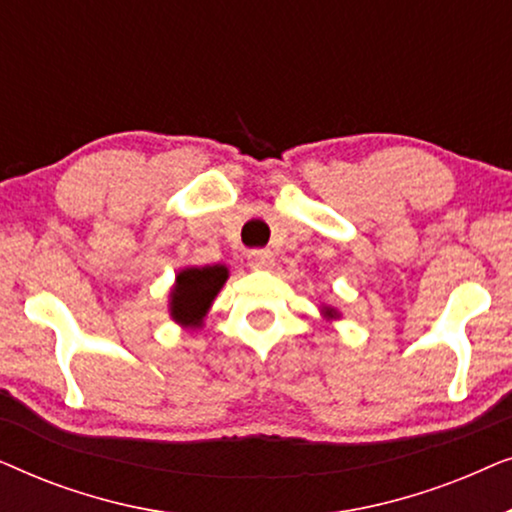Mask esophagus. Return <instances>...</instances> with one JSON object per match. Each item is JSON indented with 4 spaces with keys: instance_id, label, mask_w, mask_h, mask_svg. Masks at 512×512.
Here are the masks:
<instances>
[{
    "instance_id": "1",
    "label": "esophagus",
    "mask_w": 512,
    "mask_h": 512,
    "mask_svg": "<svg viewBox=\"0 0 512 512\" xmlns=\"http://www.w3.org/2000/svg\"><path fill=\"white\" fill-rule=\"evenodd\" d=\"M247 258H249L251 268H258V270L272 268V263H275V258H272L270 249H251Z\"/></svg>"
}]
</instances>
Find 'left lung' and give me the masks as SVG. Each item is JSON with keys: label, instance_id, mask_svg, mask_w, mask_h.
<instances>
[{"label": "left lung", "instance_id": "1", "mask_svg": "<svg viewBox=\"0 0 512 512\" xmlns=\"http://www.w3.org/2000/svg\"><path fill=\"white\" fill-rule=\"evenodd\" d=\"M328 314H331V312H328Z\"/></svg>", "mask_w": 512, "mask_h": 512}]
</instances>
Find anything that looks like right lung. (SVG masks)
<instances>
[{"label":"right lung","mask_w":512,"mask_h":512,"mask_svg":"<svg viewBox=\"0 0 512 512\" xmlns=\"http://www.w3.org/2000/svg\"><path fill=\"white\" fill-rule=\"evenodd\" d=\"M228 279V270L223 265H205V268H186L179 272L177 286L172 291V317L179 324L200 326L209 305L223 282Z\"/></svg>","instance_id":"obj_1"}]
</instances>
